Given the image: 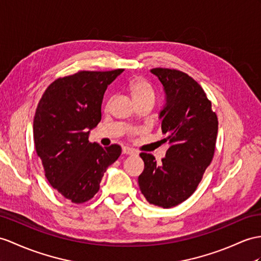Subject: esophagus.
Segmentation results:
<instances>
[{
    "label": "esophagus",
    "mask_w": 261,
    "mask_h": 261,
    "mask_svg": "<svg viewBox=\"0 0 261 261\" xmlns=\"http://www.w3.org/2000/svg\"><path fill=\"white\" fill-rule=\"evenodd\" d=\"M123 154H125V155H137V150L129 148V147H123Z\"/></svg>",
    "instance_id": "obj_1"
}]
</instances>
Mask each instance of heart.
<instances>
[{
  "instance_id": "heart-1",
  "label": "heart",
  "mask_w": 261,
  "mask_h": 261,
  "mask_svg": "<svg viewBox=\"0 0 261 261\" xmlns=\"http://www.w3.org/2000/svg\"><path fill=\"white\" fill-rule=\"evenodd\" d=\"M128 92L135 104L144 100H155V92L151 85L142 77L133 79L128 84Z\"/></svg>"
}]
</instances>
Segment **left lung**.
Returning a JSON list of instances; mask_svg holds the SVG:
<instances>
[{
	"label": "left lung",
	"instance_id": "8db88e82",
	"mask_svg": "<svg viewBox=\"0 0 261 261\" xmlns=\"http://www.w3.org/2000/svg\"><path fill=\"white\" fill-rule=\"evenodd\" d=\"M164 86L166 104L160 113L162 132L169 148L162 164L141 152L144 171L138 177L141 192L149 204L171 208L194 194L211 165L217 139L218 119L201 86L186 73L152 68Z\"/></svg>",
	"mask_w": 261,
	"mask_h": 261
}]
</instances>
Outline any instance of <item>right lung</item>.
<instances>
[{
	"label": "right lung",
	"mask_w": 261,
	"mask_h": 261,
	"mask_svg": "<svg viewBox=\"0 0 261 261\" xmlns=\"http://www.w3.org/2000/svg\"><path fill=\"white\" fill-rule=\"evenodd\" d=\"M123 72L81 71L60 77L37 105L33 122L36 152L50 186L74 204L93 198L107 167L122 152L119 145L101 147L88 136L101 119L107 86Z\"/></svg>",
	"instance_id": "1"
}]
</instances>
